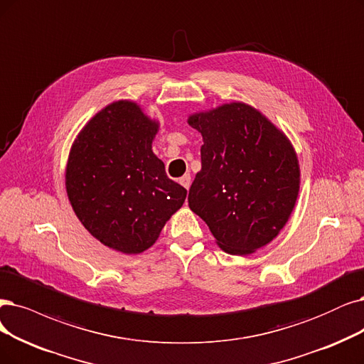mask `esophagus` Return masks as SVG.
<instances>
[{
    "label": "esophagus",
    "instance_id": "esophagus-1",
    "mask_svg": "<svg viewBox=\"0 0 364 364\" xmlns=\"http://www.w3.org/2000/svg\"><path fill=\"white\" fill-rule=\"evenodd\" d=\"M180 184L184 187V189H189V187H191V175L184 173L183 177L180 178Z\"/></svg>",
    "mask_w": 364,
    "mask_h": 364
}]
</instances>
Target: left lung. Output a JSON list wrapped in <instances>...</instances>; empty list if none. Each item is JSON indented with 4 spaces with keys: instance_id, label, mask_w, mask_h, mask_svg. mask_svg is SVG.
Returning a JSON list of instances; mask_svg holds the SVG:
<instances>
[{
    "instance_id": "left-lung-1",
    "label": "left lung",
    "mask_w": 364,
    "mask_h": 364,
    "mask_svg": "<svg viewBox=\"0 0 364 364\" xmlns=\"http://www.w3.org/2000/svg\"><path fill=\"white\" fill-rule=\"evenodd\" d=\"M187 123L204 141L191 210L226 253L250 255L267 246L289 220L300 192L291 141L245 102L191 114Z\"/></svg>"
}]
</instances>
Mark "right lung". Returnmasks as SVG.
<instances>
[{"label": "right lung", "mask_w": 364, "mask_h": 364, "mask_svg": "<svg viewBox=\"0 0 364 364\" xmlns=\"http://www.w3.org/2000/svg\"><path fill=\"white\" fill-rule=\"evenodd\" d=\"M159 121L132 100L106 105L77 133L65 165V192L79 222L106 247L150 249L184 204L153 153Z\"/></svg>", "instance_id": "add662e5"}]
</instances>
